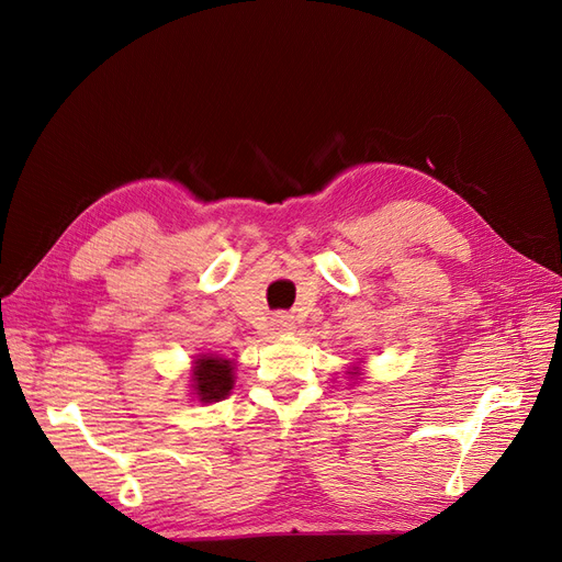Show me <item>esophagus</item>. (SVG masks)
Returning a JSON list of instances; mask_svg holds the SVG:
<instances>
[{
    "instance_id": "34e87169",
    "label": "esophagus",
    "mask_w": 562,
    "mask_h": 562,
    "mask_svg": "<svg viewBox=\"0 0 562 562\" xmlns=\"http://www.w3.org/2000/svg\"><path fill=\"white\" fill-rule=\"evenodd\" d=\"M293 328H295L293 318H291V316H285V314H279V316L274 318V323H271V330L279 333V335H283V333H291Z\"/></svg>"
}]
</instances>
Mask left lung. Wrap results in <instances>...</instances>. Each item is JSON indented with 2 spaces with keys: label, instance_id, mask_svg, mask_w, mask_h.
<instances>
[{
  "label": "left lung",
  "instance_id": "left-lung-1",
  "mask_svg": "<svg viewBox=\"0 0 562 562\" xmlns=\"http://www.w3.org/2000/svg\"><path fill=\"white\" fill-rule=\"evenodd\" d=\"M349 375H353V378H356V375H361V372H359V368H351V370H349Z\"/></svg>",
  "mask_w": 562,
  "mask_h": 562
}]
</instances>
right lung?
<instances>
[{
  "label": "right lung",
  "mask_w": 562,
  "mask_h": 562,
  "mask_svg": "<svg viewBox=\"0 0 562 562\" xmlns=\"http://www.w3.org/2000/svg\"><path fill=\"white\" fill-rule=\"evenodd\" d=\"M234 389V361L215 353H203L192 368V391L201 403H217Z\"/></svg>",
  "instance_id": "obj_1"
}]
</instances>
